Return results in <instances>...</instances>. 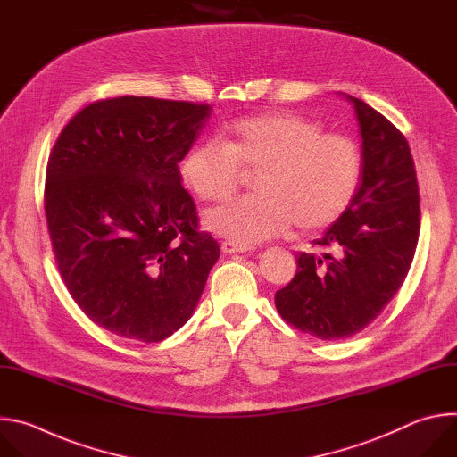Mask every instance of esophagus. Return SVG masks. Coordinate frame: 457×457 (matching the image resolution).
<instances>
[{
  "label": "esophagus",
  "instance_id": "esophagus-1",
  "mask_svg": "<svg viewBox=\"0 0 457 457\" xmlns=\"http://www.w3.org/2000/svg\"><path fill=\"white\" fill-rule=\"evenodd\" d=\"M252 246H241V245H236L232 241H223L221 243V252L223 253H245V252H250Z\"/></svg>",
  "mask_w": 457,
  "mask_h": 457
}]
</instances>
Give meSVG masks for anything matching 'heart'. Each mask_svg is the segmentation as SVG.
<instances>
[{"mask_svg":"<svg viewBox=\"0 0 457 457\" xmlns=\"http://www.w3.org/2000/svg\"><path fill=\"white\" fill-rule=\"evenodd\" d=\"M319 120L299 113H259L236 119L218 142L195 144L179 163L186 187L202 202L232 196L243 174H253V196L211 209L204 225L241 246L294 227L313 232L335 223L361 184V151L345 135L322 133Z\"/></svg>","mask_w":457,"mask_h":457,"instance_id":"1","label":"heart"}]
</instances>
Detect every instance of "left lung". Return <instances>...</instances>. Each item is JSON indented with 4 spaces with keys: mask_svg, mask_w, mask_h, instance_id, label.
<instances>
[{
    "mask_svg": "<svg viewBox=\"0 0 457 457\" xmlns=\"http://www.w3.org/2000/svg\"><path fill=\"white\" fill-rule=\"evenodd\" d=\"M361 135V184L349 209L313 243L333 250L297 255L295 278L276 294L279 315L322 340L371 324L403 285L420 234V195L403 133L347 96Z\"/></svg>",
    "mask_w": 457,
    "mask_h": 457,
    "instance_id": "left-lung-1",
    "label": "left lung"
}]
</instances>
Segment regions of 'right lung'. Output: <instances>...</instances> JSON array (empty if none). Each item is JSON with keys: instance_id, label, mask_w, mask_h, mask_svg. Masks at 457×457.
I'll list each match as a JSON object with an SVG mask.
<instances>
[{"instance_id": "1", "label": "right lung", "mask_w": 457, "mask_h": 457, "mask_svg": "<svg viewBox=\"0 0 457 457\" xmlns=\"http://www.w3.org/2000/svg\"><path fill=\"white\" fill-rule=\"evenodd\" d=\"M211 112L153 97L97 101L50 153L45 214L61 278L77 306L119 337L160 342L178 331L220 257L178 169Z\"/></svg>"}]
</instances>
